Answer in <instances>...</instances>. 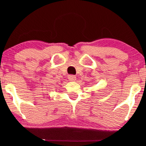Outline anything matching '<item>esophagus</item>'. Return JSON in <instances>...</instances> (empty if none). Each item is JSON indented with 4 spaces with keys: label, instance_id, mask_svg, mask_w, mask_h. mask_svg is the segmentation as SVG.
<instances>
[{
    "label": "esophagus",
    "instance_id": "34e87169",
    "mask_svg": "<svg viewBox=\"0 0 146 146\" xmlns=\"http://www.w3.org/2000/svg\"><path fill=\"white\" fill-rule=\"evenodd\" d=\"M68 78L69 80L70 81H74L76 80V76L72 75V74L68 75Z\"/></svg>",
    "mask_w": 146,
    "mask_h": 146
}]
</instances>
